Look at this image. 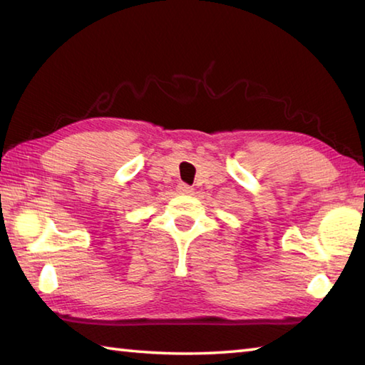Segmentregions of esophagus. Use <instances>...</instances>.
<instances>
[{"mask_svg": "<svg viewBox=\"0 0 365 365\" xmlns=\"http://www.w3.org/2000/svg\"><path fill=\"white\" fill-rule=\"evenodd\" d=\"M178 193L191 195V193H193V188L188 187V185H185V183H180V185H178Z\"/></svg>", "mask_w": 365, "mask_h": 365, "instance_id": "1", "label": "esophagus"}]
</instances>
